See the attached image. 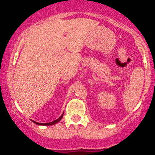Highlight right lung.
Wrapping results in <instances>:
<instances>
[{
    "label": "right lung",
    "mask_w": 155,
    "mask_h": 155,
    "mask_svg": "<svg viewBox=\"0 0 155 155\" xmlns=\"http://www.w3.org/2000/svg\"><path fill=\"white\" fill-rule=\"evenodd\" d=\"M64 112H63V114H62V115H61V116L59 117V118H58V119L54 120V121H51V122H48V123H39V122H37V121H33V120H31V121H32L34 123V124H38V125H44V126H49V125H53V124H56V123H58V121H60L62 119V118H63V115H64Z\"/></svg>",
    "instance_id": "add662e5"
}]
</instances>
